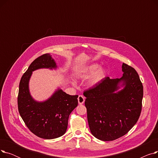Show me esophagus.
Returning <instances> with one entry per match:
<instances>
[{
  "instance_id": "1",
  "label": "esophagus",
  "mask_w": 158,
  "mask_h": 158,
  "mask_svg": "<svg viewBox=\"0 0 158 158\" xmlns=\"http://www.w3.org/2000/svg\"><path fill=\"white\" fill-rule=\"evenodd\" d=\"M78 102H79V104H82L84 102H85V97H83L82 95H79L78 97Z\"/></svg>"
}]
</instances>
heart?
<instances>
[{
    "mask_svg": "<svg viewBox=\"0 0 158 158\" xmlns=\"http://www.w3.org/2000/svg\"><path fill=\"white\" fill-rule=\"evenodd\" d=\"M99 68L100 65L98 64H91L81 69L77 73L76 76L80 79H86L94 74V76L89 80L88 83L89 86L93 87L101 82L106 76V70L104 69H99Z\"/></svg>",
    "mask_w": 158,
    "mask_h": 158,
    "instance_id": "obj_1",
    "label": "heart"
}]
</instances>
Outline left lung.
Masks as SVG:
<instances>
[{"label": "left lung", "mask_w": 158, "mask_h": 158, "mask_svg": "<svg viewBox=\"0 0 158 158\" xmlns=\"http://www.w3.org/2000/svg\"><path fill=\"white\" fill-rule=\"evenodd\" d=\"M122 68L121 78L107 77L83 93L90 131L102 141H113L127 134L142 111L143 88L138 74L126 63ZM120 86L123 89L117 92Z\"/></svg>", "instance_id": "1"}]
</instances>
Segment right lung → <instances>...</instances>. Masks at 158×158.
<instances>
[{
	"label": "right lung",
	"instance_id": "right-lung-1",
	"mask_svg": "<svg viewBox=\"0 0 158 158\" xmlns=\"http://www.w3.org/2000/svg\"><path fill=\"white\" fill-rule=\"evenodd\" d=\"M56 68V63L51 56L45 54L32 61L19 84V113L32 133L44 139H54L63 136L67 129L69 115L78 105V95L66 94L60 88L44 102H38L31 97L29 82L32 72L40 69Z\"/></svg>",
	"mask_w": 158,
	"mask_h": 158
}]
</instances>
